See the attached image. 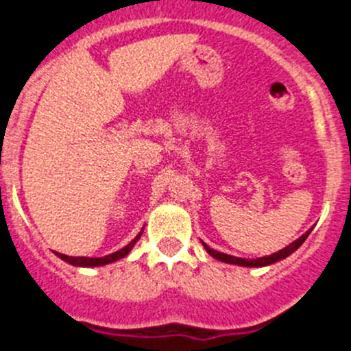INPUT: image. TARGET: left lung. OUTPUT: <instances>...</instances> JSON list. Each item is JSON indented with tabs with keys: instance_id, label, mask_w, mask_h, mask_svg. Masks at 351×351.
Returning <instances> with one entry per match:
<instances>
[{
	"instance_id": "8db88e82",
	"label": "left lung",
	"mask_w": 351,
	"mask_h": 351,
	"mask_svg": "<svg viewBox=\"0 0 351 351\" xmlns=\"http://www.w3.org/2000/svg\"><path fill=\"white\" fill-rule=\"evenodd\" d=\"M311 232V229L306 232V234H302L301 238L295 239L293 243H290L289 246H285L283 250L276 252V254L273 255H266V257H258V258H252V261H248V258H239V257H232V255H227V254H222V252H217V250H211L210 246L204 245V248H206L208 254L211 255V257L219 258V261L222 262H227V264H238V266H245V267H262V266H269V264H274V262L282 261V258L289 257L290 254H293V252L298 250L299 246L302 245V243L306 241V238H308V234Z\"/></svg>"
}]
</instances>
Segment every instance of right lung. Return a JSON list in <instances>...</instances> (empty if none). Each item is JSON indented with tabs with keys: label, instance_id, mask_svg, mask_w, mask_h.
<instances>
[{
	"label": "right lung",
	"instance_id": "obj_1",
	"mask_svg": "<svg viewBox=\"0 0 351 351\" xmlns=\"http://www.w3.org/2000/svg\"><path fill=\"white\" fill-rule=\"evenodd\" d=\"M141 232H143V230H141ZM141 232H140V234L136 236V238L132 239V241L129 243L128 246H124V248H122V250L115 252V254L106 255V257H69V255H64V254H58V257H61L62 261L69 262V264H73V266H80V267L105 266V264H110V262H115V261H119V258L125 257V255H128L129 252H131L132 246H134V243H136L138 239H140Z\"/></svg>",
	"mask_w": 351,
	"mask_h": 351
}]
</instances>
